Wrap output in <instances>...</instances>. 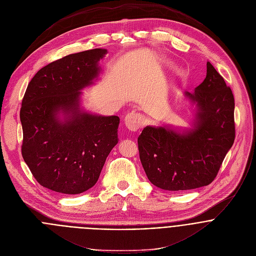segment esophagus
I'll list each match as a JSON object with an SVG mask.
<instances>
[{
    "instance_id": "1",
    "label": "esophagus",
    "mask_w": 256,
    "mask_h": 256,
    "mask_svg": "<svg viewBox=\"0 0 256 256\" xmlns=\"http://www.w3.org/2000/svg\"><path fill=\"white\" fill-rule=\"evenodd\" d=\"M124 121H125L126 127L131 131L138 130L140 127H142L144 125V122H145L144 117L141 114L134 112V111L127 114Z\"/></svg>"
}]
</instances>
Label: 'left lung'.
<instances>
[{
	"label": "left lung",
	"instance_id": "left-lung-1",
	"mask_svg": "<svg viewBox=\"0 0 256 256\" xmlns=\"http://www.w3.org/2000/svg\"><path fill=\"white\" fill-rule=\"evenodd\" d=\"M196 106L192 128L146 126L138 137L139 156L151 184L166 190L210 184L235 139L234 96L224 78L207 62V76L192 94Z\"/></svg>",
	"mask_w": 256,
	"mask_h": 256
}]
</instances>
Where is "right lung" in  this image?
<instances>
[{
  "label": "right lung",
  "instance_id": "1",
  "mask_svg": "<svg viewBox=\"0 0 256 256\" xmlns=\"http://www.w3.org/2000/svg\"><path fill=\"white\" fill-rule=\"evenodd\" d=\"M106 54L96 48L66 56L38 70L27 86L20 110L22 156L46 188L66 194L88 190L118 143V116L80 109V90L98 76Z\"/></svg>",
  "mask_w": 256,
  "mask_h": 256
}]
</instances>
